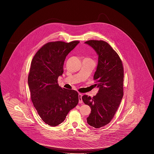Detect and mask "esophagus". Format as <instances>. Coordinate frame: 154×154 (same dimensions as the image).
<instances>
[{
    "label": "esophagus",
    "mask_w": 154,
    "mask_h": 154,
    "mask_svg": "<svg viewBox=\"0 0 154 154\" xmlns=\"http://www.w3.org/2000/svg\"><path fill=\"white\" fill-rule=\"evenodd\" d=\"M82 94H79V103H82L83 101L82 99Z\"/></svg>",
    "instance_id": "esophagus-1"
}]
</instances>
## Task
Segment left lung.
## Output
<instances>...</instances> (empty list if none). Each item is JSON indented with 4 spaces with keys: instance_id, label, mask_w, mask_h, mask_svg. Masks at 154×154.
Returning <instances> with one entry per match:
<instances>
[{
    "instance_id": "8db88e82",
    "label": "left lung",
    "mask_w": 154,
    "mask_h": 154,
    "mask_svg": "<svg viewBox=\"0 0 154 154\" xmlns=\"http://www.w3.org/2000/svg\"><path fill=\"white\" fill-rule=\"evenodd\" d=\"M93 48L98 55L97 70L94 75L99 88L98 93L91 98L82 96L85 104L91 108L87 118L90 126L99 128L112 120L123 97L124 68L117 54L107 42L90 40L85 42Z\"/></svg>"
}]
</instances>
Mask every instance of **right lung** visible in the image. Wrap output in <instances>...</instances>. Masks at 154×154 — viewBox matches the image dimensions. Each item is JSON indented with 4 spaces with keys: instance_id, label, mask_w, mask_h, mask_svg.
Returning a JSON list of instances; mask_svg holds the SVG:
<instances>
[{
    "instance_id": "add662e5",
    "label": "right lung",
    "mask_w": 154,
    "mask_h": 154,
    "mask_svg": "<svg viewBox=\"0 0 154 154\" xmlns=\"http://www.w3.org/2000/svg\"><path fill=\"white\" fill-rule=\"evenodd\" d=\"M79 43L48 42L32 61L28 79L31 99L40 117L50 126L60 124L79 103L78 93L61 88L57 79L63 73L66 56Z\"/></svg>"
}]
</instances>
